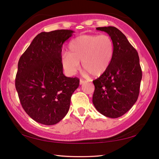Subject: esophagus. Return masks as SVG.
<instances>
[{
  "instance_id": "34e87169",
  "label": "esophagus",
  "mask_w": 159,
  "mask_h": 159,
  "mask_svg": "<svg viewBox=\"0 0 159 159\" xmlns=\"http://www.w3.org/2000/svg\"><path fill=\"white\" fill-rule=\"evenodd\" d=\"M86 82V81L85 80H80V84H84Z\"/></svg>"
}]
</instances>
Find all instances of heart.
Here are the masks:
<instances>
[{"instance_id": "heart-1", "label": "heart", "mask_w": 159, "mask_h": 159, "mask_svg": "<svg viewBox=\"0 0 159 159\" xmlns=\"http://www.w3.org/2000/svg\"><path fill=\"white\" fill-rule=\"evenodd\" d=\"M68 53L62 55L61 62L69 75H75L82 61V68L93 77L103 75L111 64L114 43L107 34H82L69 43Z\"/></svg>"}]
</instances>
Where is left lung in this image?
<instances>
[{"label": "left lung", "instance_id": "1", "mask_svg": "<svg viewBox=\"0 0 159 159\" xmlns=\"http://www.w3.org/2000/svg\"><path fill=\"white\" fill-rule=\"evenodd\" d=\"M96 30L109 34L114 43V54L108 70L93 81V103L101 114L118 118L127 113L138 98L142 80L140 58L135 48L117 28L103 27Z\"/></svg>", "mask_w": 159, "mask_h": 159}]
</instances>
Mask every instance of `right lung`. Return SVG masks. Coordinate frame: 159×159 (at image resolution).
Here are the masks:
<instances>
[{
	"label": "right lung",
	"instance_id": "add662e5",
	"mask_svg": "<svg viewBox=\"0 0 159 159\" xmlns=\"http://www.w3.org/2000/svg\"><path fill=\"white\" fill-rule=\"evenodd\" d=\"M72 30L43 32L33 39L18 62L15 86L21 106L37 122L57 124L66 116L77 77L63 73L62 46Z\"/></svg>",
	"mask_w": 159,
	"mask_h": 159
}]
</instances>
